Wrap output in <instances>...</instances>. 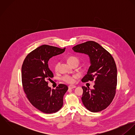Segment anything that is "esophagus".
Here are the masks:
<instances>
[{
    "label": "esophagus",
    "instance_id": "obj_1",
    "mask_svg": "<svg viewBox=\"0 0 135 135\" xmlns=\"http://www.w3.org/2000/svg\"><path fill=\"white\" fill-rule=\"evenodd\" d=\"M75 88H76V86H74V85H70L69 86V89H73Z\"/></svg>",
    "mask_w": 135,
    "mask_h": 135
}]
</instances>
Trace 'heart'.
I'll use <instances>...</instances> for the list:
<instances>
[{"mask_svg":"<svg viewBox=\"0 0 135 135\" xmlns=\"http://www.w3.org/2000/svg\"><path fill=\"white\" fill-rule=\"evenodd\" d=\"M68 62L69 64L71 65H72L73 64H74L75 63H78L79 60H78V58L77 57H76L71 56V57H69V58L68 59ZM59 65H60V63L59 62L55 64V66H54V69H55V71H56V72L58 71L59 67ZM62 79H63V80L64 81H65V82H66L68 83H69V84L73 83L74 81L73 77L70 76H68V75L64 76V77H63Z\"/></svg>","mask_w":135,"mask_h":135,"instance_id":"1","label":"heart"}]
</instances>
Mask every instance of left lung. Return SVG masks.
<instances>
[{"mask_svg": "<svg viewBox=\"0 0 135 135\" xmlns=\"http://www.w3.org/2000/svg\"><path fill=\"white\" fill-rule=\"evenodd\" d=\"M75 52L88 56L90 66L83 82L95 79L94 88L83 86L82 102L92 112L106 109L112 101L117 85V69L111 55L101 45L94 41H88L72 48Z\"/></svg>", "mask_w": 135, "mask_h": 135, "instance_id": "1", "label": "left lung"}]
</instances>
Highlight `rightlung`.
I'll return each instance as SVG.
<instances>
[{
    "label": "right lung",
    "instance_id": "1",
    "mask_svg": "<svg viewBox=\"0 0 135 135\" xmlns=\"http://www.w3.org/2000/svg\"><path fill=\"white\" fill-rule=\"evenodd\" d=\"M65 49V48L42 45L26 56L22 66L24 91L31 104L45 113H56L63 104V96L68 87L60 84L52 90L48 86L47 81L54 77L48 62L53 56L64 52Z\"/></svg>",
    "mask_w": 135,
    "mask_h": 135
}]
</instances>
